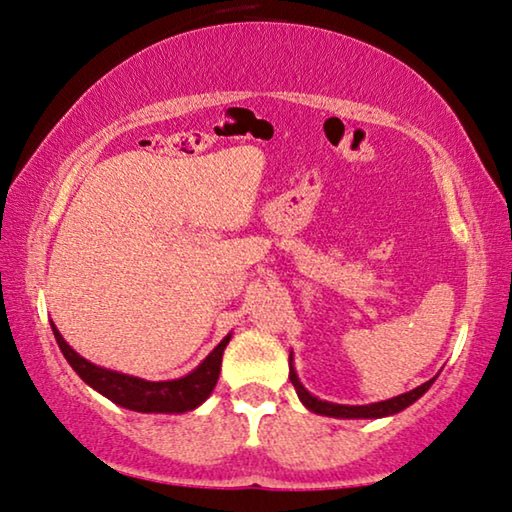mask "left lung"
I'll use <instances>...</instances> for the list:
<instances>
[{"label":"left lung","mask_w":512,"mask_h":512,"mask_svg":"<svg viewBox=\"0 0 512 512\" xmlns=\"http://www.w3.org/2000/svg\"><path fill=\"white\" fill-rule=\"evenodd\" d=\"M438 379V376H433L422 385H417L415 390L404 392V395L399 397H392V399H385V401H376V404H365V406H347V404H333V401H324V399H317L315 395H311L304 388V383L299 381V376L295 372V365H292V351H290V381L295 385L297 390V397L301 404H304L311 413L315 415H326V417H338V420H379V417H390V415H397L401 410L408 408L410 404H415L417 399H420L426 390L431 388L433 381Z\"/></svg>","instance_id":"obj_1"}]
</instances>
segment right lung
<instances>
[{
	"label": "right lung",
	"mask_w": 512,
	"mask_h": 512,
	"mask_svg": "<svg viewBox=\"0 0 512 512\" xmlns=\"http://www.w3.org/2000/svg\"><path fill=\"white\" fill-rule=\"evenodd\" d=\"M52 331L67 363H70L72 370L77 372L92 390H97L99 395L111 399L113 404L136 410V413H165V415L188 413V410H195L197 406L204 404L208 397H211L215 383L220 379L222 354L231 340V333L224 335L220 345L201 360L195 370L186 376H181V379L145 381V379H138V376L106 370V367L90 363V360L79 356L77 351L67 345L54 322H52Z\"/></svg>",
	"instance_id": "add662e5"
}]
</instances>
